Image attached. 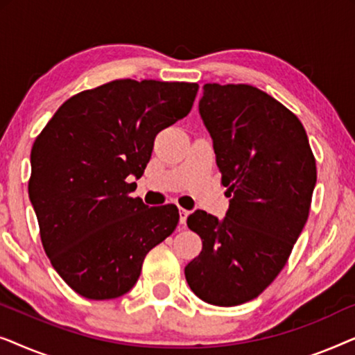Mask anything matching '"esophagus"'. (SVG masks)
Segmentation results:
<instances>
[{
	"label": "esophagus",
	"instance_id": "obj_1",
	"mask_svg": "<svg viewBox=\"0 0 355 355\" xmlns=\"http://www.w3.org/2000/svg\"><path fill=\"white\" fill-rule=\"evenodd\" d=\"M189 210H184V208H179V221H181V226L186 227V221H187V216H189Z\"/></svg>",
	"mask_w": 355,
	"mask_h": 355
}]
</instances>
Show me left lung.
Masks as SVG:
<instances>
[{
    "label": "left lung",
    "instance_id": "obj_1",
    "mask_svg": "<svg viewBox=\"0 0 355 355\" xmlns=\"http://www.w3.org/2000/svg\"><path fill=\"white\" fill-rule=\"evenodd\" d=\"M198 111L231 197L225 220L197 210L202 252L187 263L193 294L218 307L259 297L288 263L307 223L317 164L302 123L247 84H205Z\"/></svg>",
    "mask_w": 355,
    "mask_h": 355
}]
</instances>
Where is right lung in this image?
Listing matches in <instances>:
<instances>
[{"label": "right lung", "instance_id": "1", "mask_svg": "<svg viewBox=\"0 0 355 355\" xmlns=\"http://www.w3.org/2000/svg\"><path fill=\"white\" fill-rule=\"evenodd\" d=\"M198 85L119 79L62 103L35 139L28 197L58 275L85 299H116L145 255L176 230L178 207L135 191L159 130L186 118Z\"/></svg>", "mask_w": 355, "mask_h": 355}]
</instances>
